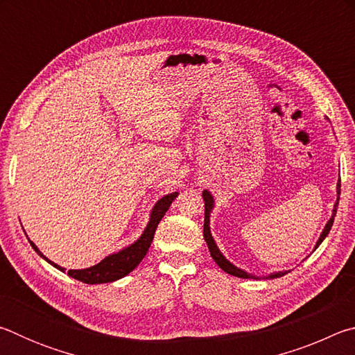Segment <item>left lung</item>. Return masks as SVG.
Wrapping results in <instances>:
<instances>
[{
  "mask_svg": "<svg viewBox=\"0 0 355 355\" xmlns=\"http://www.w3.org/2000/svg\"><path fill=\"white\" fill-rule=\"evenodd\" d=\"M340 188H341V183H340V180H338V183H336V194H338V197H336V202H335V205H334L332 218L329 219L326 227H324V230H322V233H321L320 239H318L315 249H318V245H320V244L324 241V238H326V236L329 235L330 228H332L335 214H336V207H338V200H340ZM202 196H203V200H205V222H203V238H205L207 245H208V249H209V254H211L213 260H214L216 263H218V266L222 269V271H225L227 274L235 275V277H239V279H257L255 275L245 272V271H243V269L236 268L235 264H232L230 261L227 260V258H225L224 255H222V252L218 249V245H216L214 239H213V236H211V232H209V213H211L213 205H214L213 196L209 194V191H207V189L203 191ZM285 274H288V271L274 272V274L269 275V279H277V277H282V275H285Z\"/></svg>",
  "mask_w": 355,
  "mask_h": 355,
  "instance_id": "obj_1",
  "label": "left lung"
}]
</instances>
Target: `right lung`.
<instances>
[{
  "label": "right lung",
  "instance_id": "obj_1",
  "mask_svg": "<svg viewBox=\"0 0 355 355\" xmlns=\"http://www.w3.org/2000/svg\"><path fill=\"white\" fill-rule=\"evenodd\" d=\"M178 196V192H172V194L164 196L163 199H159L156 202V205L152 209V214H150V220L146 227V230L141 235V238L135 241L128 248H125L122 250H119L117 254H112L110 257H106L105 260H101L98 264H95L92 268L87 269H69V275L80 282H84V284H107V282H114L125 277L128 275L133 269L142 261V258L146 257V254L148 252L150 244L153 241L156 227H158L159 220L163 219V216L166 214L167 209H169L171 203L175 200V197ZM33 245V249L37 252V254L46 260L53 266L58 268L59 271H65L64 268L58 266L56 263H53L51 260L42 254V252L37 249L33 241H29Z\"/></svg>",
  "mask_w": 355,
  "mask_h": 355
}]
</instances>
